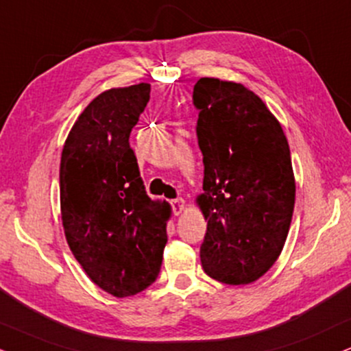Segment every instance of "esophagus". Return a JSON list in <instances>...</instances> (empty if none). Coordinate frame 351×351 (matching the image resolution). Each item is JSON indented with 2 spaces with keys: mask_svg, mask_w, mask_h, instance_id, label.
Here are the masks:
<instances>
[{
  "mask_svg": "<svg viewBox=\"0 0 351 351\" xmlns=\"http://www.w3.org/2000/svg\"><path fill=\"white\" fill-rule=\"evenodd\" d=\"M171 205H172V211H174L176 215H180L185 206V200L184 198H176V200L171 202Z\"/></svg>",
  "mask_w": 351,
  "mask_h": 351,
  "instance_id": "obj_1",
  "label": "esophagus"
}]
</instances>
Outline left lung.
<instances>
[{
    "label": "left lung",
    "instance_id": "left-lung-1",
    "mask_svg": "<svg viewBox=\"0 0 351 351\" xmlns=\"http://www.w3.org/2000/svg\"><path fill=\"white\" fill-rule=\"evenodd\" d=\"M203 154L206 224L202 267L213 280L247 285L281 254L295 210V176L283 128L239 83L200 77L193 86Z\"/></svg>",
    "mask_w": 351,
    "mask_h": 351
}]
</instances>
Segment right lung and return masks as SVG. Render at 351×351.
I'll return each mask as SVG.
<instances>
[{
    "instance_id": "1",
    "label": "right lung",
    "mask_w": 351,
    "mask_h": 351,
    "mask_svg": "<svg viewBox=\"0 0 351 351\" xmlns=\"http://www.w3.org/2000/svg\"><path fill=\"white\" fill-rule=\"evenodd\" d=\"M140 83L99 94L77 117L60 162V206L68 245L86 275L127 298L158 278L171 206L151 200L130 133L149 101Z\"/></svg>"
}]
</instances>
